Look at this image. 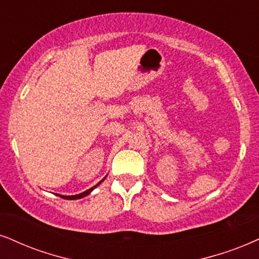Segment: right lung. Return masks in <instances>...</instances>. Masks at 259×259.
Wrapping results in <instances>:
<instances>
[{"instance_id": "add662e5", "label": "right lung", "mask_w": 259, "mask_h": 259, "mask_svg": "<svg viewBox=\"0 0 259 259\" xmlns=\"http://www.w3.org/2000/svg\"><path fill=\"white\" fill-rule=\"evenodd\" d=\"M105 178H106V177H105ZM105 178H104V179H101V181H100L99 183H98V184H97V185H94V186H93V188L88 189V190H86V191H84V192H81V194H78V195H74V196H63V195H57V196H60V197H62V198H64V199H78V198H82V197H84V196L90 195V194H91V192H92V191H93V190H94V189H96V188H97V186H98V185H99L101 182H104V181H105Z\"/></svg>"}]
</instances>
